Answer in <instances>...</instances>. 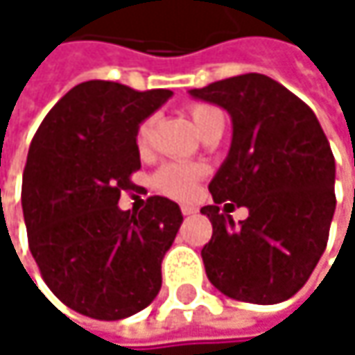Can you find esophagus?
I'll return each mask as SVG.
<instances>
[{"label":"esophagus","mask_w":355,"mask_h":355,"mask_svg":"<svg viewBox=\"0 0 355 355\" xmlns=\"http://www.w3.org/2000/svg\"><path fill=\"white\" fill-rule=\"evenodd\" d=\"M180 211H182V216H193V214H197V207H193V205H180Z\"/></svg>","instance_id":"esophagus-1"}]
</instances>
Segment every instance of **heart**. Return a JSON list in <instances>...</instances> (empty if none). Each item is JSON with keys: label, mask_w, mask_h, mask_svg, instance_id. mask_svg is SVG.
Returning a JSON list of instances; mask_svg holds the SVG:
<instances>
[{"label": "heart", "mask_w": 355, "mask_h": 355, "mask_svg": "<svg viewBox=\"0 0 355 355\" xmlns=\"http://www.w3.org/2000/svg\"><path fill=\"white\" fill-rule=\"evenodd\" d=\"M189 116L195 125V129L201 133V137L209 133H222L224 131V112L214 105L207 103H195L189 107ZM150 135H152V119H146L139 123L135 131V146L137 150L146 152L150 146ZM201 178V168L199 166H189V164H166L162 166L156 177H154V187L175 199H189L197 182Z\"/></svg>", "instance_id": "obj_1"}]
</instances>
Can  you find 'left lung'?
Wrapping results in <instances>:
<instances>
[{"instance_id":"8db88e82","label":"left lung","mask_w":355,"mask_h":355,"mask_svg":"<svg viewBox=\"0 0 355 355\" xmlns=\"http://www.w3.org/2000/svg\"><path fill=\"white\" fill-rule=\"evenodd\" d=\"M232 116L228 158L201 207L214 234L201 248L207 279L228 298L277 304L311 277L335 214V158L319 119L263 73H245L189 92ZM229 203L226 204L225 201ZM247 207L236 227L219 211Z\"/></svg>"}]
</instances>
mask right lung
<instances>
[{
	"label": "right lung",
	"instance_id": "1",
	"mask_svg": "<svg viewBox=\"0 0 355 355\" xmlns=\"http://www.w3.org/2000/svg\"><path fill=\"white\" fill-rule=\"evenodd\" d=\"M171 96L90 80L51 108L33 137L22 177L28 247L51 292L90 319L131 317L160 292L180 207L160 195L141 211L116 203L141 166L139 123Z\"/></svg>",
	"mask_w": 355,
	"mask_h": 355
}]
</instances>
